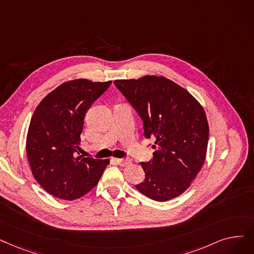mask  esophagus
Segmentation results:
<instances>
[{"label":"esophagus","instance_id":"obj_1","mask_svg":"<svg viewBox=\"0 0 254 254\" xmlns=\"http://www.w3.org/2000/svg\"><path fill=\"white\" fill-rule=\"evenodd\" d=\"M116 162L118 165H120V166H127V165L131 163L129 159H116Z\"/></svg>","mask_w":254,"mask_h":254}]
</instances>
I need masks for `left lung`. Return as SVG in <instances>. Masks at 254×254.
Masks as SVG:
<instances>
[{"label": "left lung", "instance_id": "8db88e82", "mask_svg": "<svg viewBox=\"0 0 254 254\" xmlns=\"http://www.w3.org/2000/svg\"><path fill=\"white\" fill-rule=\"evenodd\" d=\"M154 139L151 161L141 163L145 180L136 188L150 199L166 201L183 194L200 171L208 141L201 105L176 83L157 75L114 81Z\"/></svg>", "mask_w": 254, "mask_h": 254}]
</instances>
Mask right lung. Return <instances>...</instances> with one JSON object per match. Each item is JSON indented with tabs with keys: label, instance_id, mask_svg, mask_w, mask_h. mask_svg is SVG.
Returning <instances> with one entry per match:
<instances>
[{
	"label": "right lung",
	"instance_id": "1",
	"mask_svg": "<svg viewBox=\"0 0 254 254\" xmlns=\"http://www.w3.org/2000/svg\"><path fill=\"white\" fill-rule=\"evenodd\" d=\"M86 79L68 81L37 106L28 129L26 150L33 175L51 195L73 200L97 185L109 160L82 158L85 115L111 85Z\"/></svg>",
	"mask_w": 254,
	"mask_h": 254
}]
</instances>
